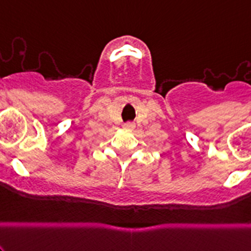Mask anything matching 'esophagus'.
Segmentation results:
<instances>
[{"label":"esophagus","instance_id":"34e87169","mask_svg":"<svg viewBox=\"0 0 251 251\" xmlns=\"http://www.w3.org/2000/svg\"><path fill=\"white\" fill-rule=\"evenodd\" d=\"M124 128H125V130H133L134 124L133 123H126L125 125H124Z\"/></svg>","mask_w":251,"mask_h":251}]
</instances>
